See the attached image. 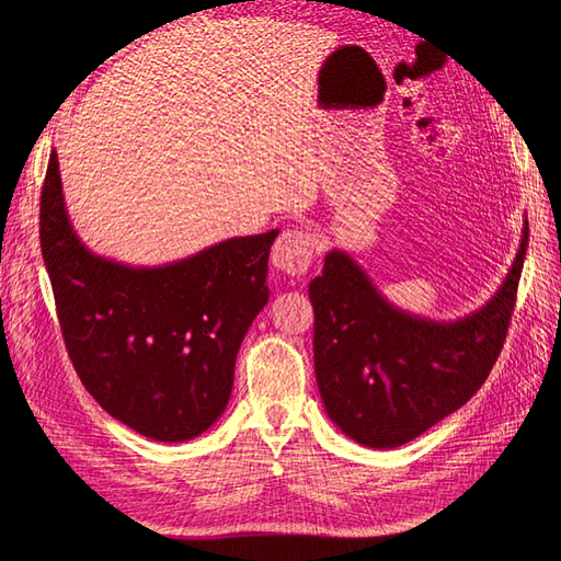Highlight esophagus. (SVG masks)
<instances>
[{
  "mask_svg": "<svg viewBox=\"0 0 561 561\" xmlns=\"http://www.w3.org/2000/svg\"><path fill=\"white\" fill-rule=\"evenodd\" d=\"M311 260H313V236L307 231H297V229L283 231L274 243V250H271V262H274V266L293 278L307 274Z\"/></svg>",
  "mask_w": 561,
  "mask_h": 561,
  "instance_id": "obj_1",
  "label": "esophagus"
}]
</instances>
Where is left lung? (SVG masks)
Masks as SVG:
<instances>
[{
    "mask_svg": "<svg viewBox=\"0 0 561 561\" xmlns=\"http://www.w3.org/2000/svg\"><path fill=\"white\" fill-rule=\"evenodd\" d=\"M526 245L524 219L519 250L499 290L456 320L398 309L348 252L330 250L309 297L316 381L334 426L358 445L393 449L461 410L503 348Z\"/></svg>",
    "mask_w": 561,
    "mask_h": 561,
    "instance_id": "obj_1",
    "label": "left lung"
}]
</instances>
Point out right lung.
<instances>
[{
  "mask_svg": "<svg viewBox=\"0 0 561 561\" xmlns=\"http://www.w3.org/2000/svg\"><path fill=\"white\" fill-rule=\"evenodd\" d=\"M276 236H233L157 266L103 257L72 227L50 151L39 206L44 264L70 360L110 416L159 443H184L225 414L236 355L268 301Z\"/></svg>",
  "mask_w": 561,
  "mask_h": 561,
  "instance_id": "1",
  "label": "right lung"
}]
</instances>
